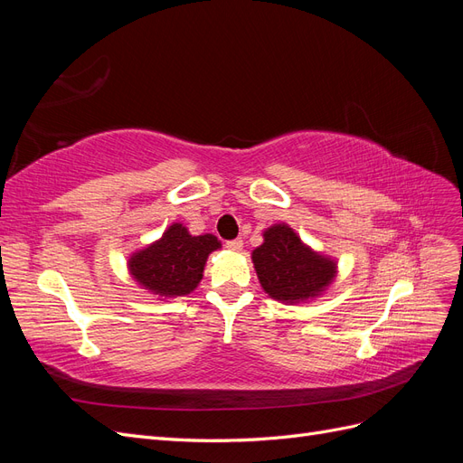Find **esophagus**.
Wrapping results in <instances>:
<instances>
[{"label":"esophagus","instance_id":"obj_1","mask_svg":"<svg viewBox=\"0 0 463 463\" xmlns=\"http://www.w3.org/2000/svg\"><path fill=\"white\" fill-rule=\"evenodd\" d=\"M226 247L230 250H241L243 249V240H241V237H237V240H230V241H226Z\"/></svg>","mask_w":463,"mask_h":463}]
</instances>
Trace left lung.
<instances>
[{"instance_id": "1", "label": "left lung", "mask_w": 463, "mask_h": 463, "mask_svg": "<svg viewBox=\"0 0 463 463\" xmlns=\"http://www.w3.org/2000/svg\"><path fill=\"white\" fill-rule=\"evenodd\" d=\"M253 262L264 291L286 303L318 296L335 274L334 260L305 247L284 223L264 232V243L253 250Z\"/></svg>"}]
</instances>
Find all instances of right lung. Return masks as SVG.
I'll list each match as a JSON object with an SVG mask.
<instances>
[{
  "label": "right lung",
  "instance_id": "right-lung-1",
  "mask_svg": "<svg viewBox=\"0 0 463 463\" xmlns=\"http://www.w3.org/2000/svg\"><path fill=\"white\" fill-rule=\"evenodd\" d=\"M218 247L214 235H191L181 223H174L160 241L131 257L129 269L137 282L156 296H187L199 286L204 262Z\"/></svg>",
  "mask_w": 463,
  "mask_h": 463
}]
</instances>
